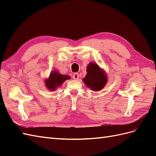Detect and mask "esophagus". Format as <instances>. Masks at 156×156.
Returning <instances> with one entry per match:
<instances>
[{"label":"esophagus","mask_w":156,"mask_h":156,"mask_svg":"<svg viewBox=\"0 0 156 156\" xmlns=\"http://www.w3.org/2000/svg\"><path fill=\"white\" fill-rule=\"evenodd\" d=\"M73 78L74 79H75V80H77V79H79V74L77 73H74L73 75Z\"/></svg>","instance_id":"1"}]
</instances>
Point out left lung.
I'll list each match as a JSON object with an SVG mask.
<instances>
[{
    "label": "left lung",
    "mask_w": 156,
    "mask_h": 156,
    "mask_svg": "<svg viewBox=\"0 0 156 156\" xmlns=\"http://www.w3.org/2000/svg\"><path fill=\"white\" fill-rule=\"evenodd\" d=\"M87 74L83 79L85 85L93 91H100L105 87L107 82V75L100 66L95 63L90 62L87 66Z\"/></svg>",
    "instance_id": "obj_1"
}]
</instances>
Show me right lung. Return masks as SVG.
Here are the masks:
<instances>
[{
    "label": "right lung",
    "mask_w": 156,
    "mask_h": 156,
    "mask_svg": "<svg viewBox=\"0 0 156 156\" xmlns=\"http://www.w3.org/2000/svg\"><path fill=\"white\" fill-rule=\"evenodd\" d=\"M69 79L70 77L68 75L60 74L58 71L55 69L50 73L49 78L45 81V86L49 90L53 91L60 87L66 80Z\"/></svg>",
    "instance_id": "1"
}]
</instances>
